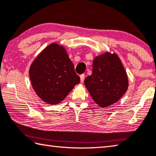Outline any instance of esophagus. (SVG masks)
Masks as SVG:
<instances>
[{
    "label": "esophagus",
    "instance_id": "1",
    "mask_svg": "<svg viewBox=\"0 0 156 156\" xmlns=\"http://www.w3.org/2000/svg\"><path fill=\"white\" fill-rule=\"evenodd\" d=\"M84 78H85V75L84 74H82L80 76V79H81V83H83V81H84Z\"/></svg>",
    "mask_w": 156,
    "mask_h": 156
}]
</instances>
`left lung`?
Instances as JSON below:
<instances>
[{
  "instance_id": "8db88e82",
  "label": "left lung",
  "mask_w": 156,
  "mask_h": 156,
  "mask_svg": "<svg viewBox=\"0 0 156 156\" xmlns=\"http://www.w3.org/2000/svg\"><path fill=\"white\" fill-rule=\"evenodd\" d=\"M92 75L85 79V86L92 99L101 107L115 103L128 87L127 74L116 54L106 52L93 61Z\"/></svg>"
}]
</instances>
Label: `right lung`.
Returning <instances> with one entry per match:
<instances>
[{
  "label": "right lung",
  "instance_id": "right-lung-1",
  "mask_svg": "<svg viewBox=\"0 0 156 156\" xmlns=\"http://www.w3.org/2000/svg\"><path fill=\"white\" fill-rule=\"evenodd\" d=\"M29 76L37 96L49 105L60 103L80 82L65 48L55 43L44 49L32 62Z\"/></svg>",
  "mask_w": 156,
  "mask_h": 156
}]
</instances>
